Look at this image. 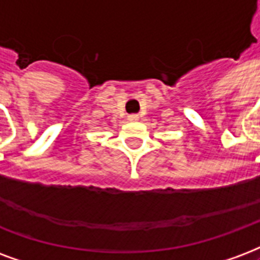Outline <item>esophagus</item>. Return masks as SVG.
Masks as SVG:
<instances>
[{"label":"esophagus","mask_w":260,"mask_h":260,"mask_svg":"<svg viewBox=\"0 0 260 260\" xmlns=\"http://www.w3.org/2000/svg\"><path fill=\"white\" fill-rule=\"evenodd\" d=\"M138 118H139V117H138V115H136V114L128 115V120H129V121H136V120H138Z\"/></svg>","instance_id":"1"}]
</instances>
